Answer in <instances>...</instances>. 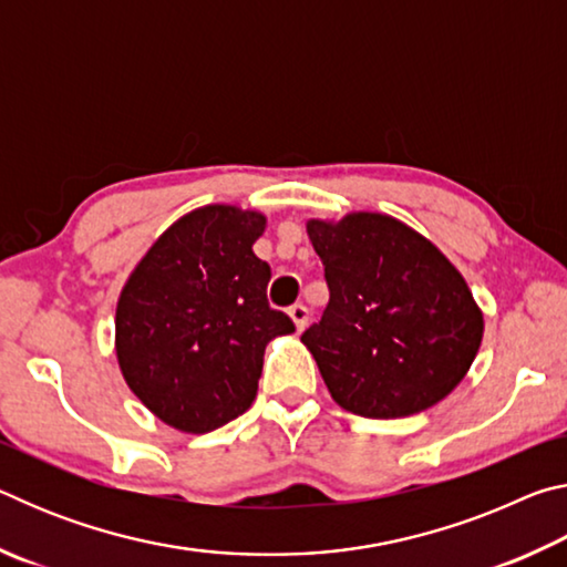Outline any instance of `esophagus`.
<instances>
[{
    "mask_svg": "<svg viewBox=\"0 0 567 567\" xmlns=\"http://www.w3.org/2000/svg\"><path fill=\"white\" fill-rule=\"evenodd\" d=\"M290 318H292V322H295V328L302 332V330L307 328V320H310V310H307L305 305L297 302V305L290 307Z\"/></svg>",
    "mask_w": 567,
    "mask_h": 567,
    "instance_id": "1",
    "label": "esophagus"
}]
</instances>
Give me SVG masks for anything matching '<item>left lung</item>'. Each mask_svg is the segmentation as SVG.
Masks as SVG:
<instances>
[{
	"mask_svg": "<svg viewBox=\"0 0 567 567\" xmlns=\"http://www.w3.org/2000/svg\"><path fill=\"white\" fill-rule=\"evenodd\" d=\"M330 302L302 334L332 400L362 417H408L467 375L483 342L465 277L400 219L350 213L307 219Z\"/></svg>",
	"mask_w": 567,
	"mask_h": 567,
	"instance_id": "8db88e82",
	"label": "left lung"
}]
</instances>
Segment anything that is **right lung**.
I'll list each match as a JSON object with an SVG mask.
<instances>
[{
    "mask_svg": "<svg viewBox=\"0 0 567 567\" xmlns=\"http://www.w3.org/2000/svg\"><path fill=\"white\" fill-rule=\"evenodd\" d=\"M267 217L235 205L182 215L124 282L114 315L122 378L152 415L203 435L252 405L267 342L295 332L267 302L252 252Z\"/></svg>",
    "mask_w": 567,
    "mask_h": 567,
    "instance_id": "1",
    "label": "right lung"
}]
</instances>
